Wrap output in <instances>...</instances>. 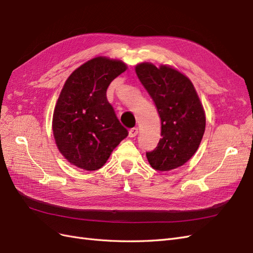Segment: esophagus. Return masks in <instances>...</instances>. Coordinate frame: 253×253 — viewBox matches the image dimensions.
<instances>
[{
	"instance_id": "1",
	"label": "esophagus",
	"mask_w": 253,
	"mask_h": 253,
	"mask_svg": "<svg viewBox=\"0 0 253 253\" xmlns=\"http://www.w3.org/2000/svg\"><path fill=\"white\" fill-rule=\"evenodd\" d=\"M138 132H139V129L138 128H131L130 130H129L128 135L130 136V138H134V136L138 134Z\"/></svg>"
}]
</instances>
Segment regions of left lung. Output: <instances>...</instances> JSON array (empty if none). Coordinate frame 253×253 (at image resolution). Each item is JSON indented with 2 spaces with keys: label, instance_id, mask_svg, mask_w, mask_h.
I'll return each mask as SVG.
<instances>
[{
  "label": "left lung",
  "instance_id": "obj_1",
  "mask_svg": "<svg viewBox=\"0 0 253 253\" xmlns=\"http://www.w3.org/2000/svg\"><path fill=\"white\" fill-rule=\"evenodd\" d=\"M141 84L153 98L161 120L158 146L146 153L151 168L168 171L182 167L196 153L206 129V114L190 78L168 64L135 66Z\"/></svg>",
  "mask_w": 253,
  "mask_h": 253
}]
</instances>
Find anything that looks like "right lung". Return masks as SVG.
Wrapping results in <instances>:
<instances>
[{"mask_svg":"<svg viewBox=\"0 0 253 253\" xmlns=\"http://www.w3.org/2000/svg\"><path fill=\"white\" fill-rule=\"evenodd\" d=\"M126 63L98 56L84 62L63 84L53 113V134L60 154L85 170L100 169L128 135L106 96Z\"/></svg>","mask_w":253,"mask_h":253,"instance_id":"add662e5","label":"right lung"}]
</instances>
